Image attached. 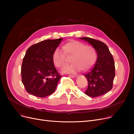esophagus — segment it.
Here are the masks:
<instances>
[{"instance_id":"34e87169","label":"esophagus","mask_w":134,"mask_h":134,"mask_svg":"<svg viewBox=\"0 0 134 134\" xmlns=\"http://www.w3.org/2000/svg\"><path fill=\"white\" fill-rule=\"evenodd\" d=\"M69 75H70V76H72V77H75V76H76V74H73V73L70 74H69Z\"/></svg>"}]
</instances>
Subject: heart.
Wrapping results in <instances>:
<instances>
[{
  "mask_svg": "<svg viewBox=\"0 0 134 134\" xmlns=\"http://www.w3.org/2000/svg\"><path fill=\"white\" fill-rule=\"evenodd\" d=\"M63 50L56 48L53 54V61L56 66L61 68L67 63V56H72L71 65L63 68V73H70L78 71L82 69L86 70L92 67L94 63L97 54L93 48L86 46L82 42L72 40L63 46Z\"/></svg>",
  "mask_w": 134,
  "mask_h": 134,
  "instance_id": "1",
  "label": "heart"
}]
</instances>
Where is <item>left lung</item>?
<instances>
[{"mask_svg":"<svg viewBox=\"0 0 134 134\" xmlns=\"http://www.w3.org/2000/svg\"><path fill=\"white\" fill-rule=\"evenodd\" d=\"M92 45L97 53V60L93 66L85 74L88 87L85 93L96 97L108 92L113 87L115 76V62L108 46L103 42L90 37H81Z\"/></svg>","mask_w":134,"mask_h":134,"instance_id":"left-lung-1","label":"left lung"}]
</instances>
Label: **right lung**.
<instances>
[{
	"label": "right lung",
	"instance_id": "1",
	"mask_svg": "<svg viewBox=\"0 0 134 134\" xmlns=\"http://www.w3.org/2000/svg\"><path fill=\"white\" fill-rule=\"evenodd\" d=\"M62 39L46 40L27 49L23 60L21 75L29 93L43 98L55 91L61 75L54 67L53 54Z\"/></svg>",
	"mask_w": 134,
	"mask_h": 134
}]
</instances>
